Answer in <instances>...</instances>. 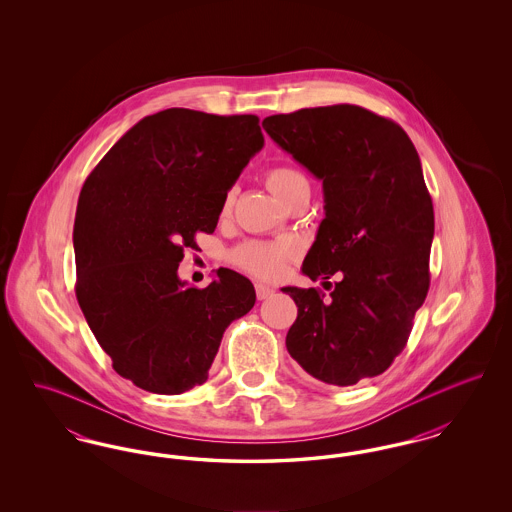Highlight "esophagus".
<instances>
[{
  "mask_svg": "<svg viewBox=\"0 0 512 512\" xmlns=\"http://www.w3.org/2000/svg\"><path fill=\"white\" fill-rule=\"evenodd\" d=\"M255 292H257V299H267L274 293V290L268 288L265 284H255Z\"/></svg>",
  "mask_w": 512,
  "mask_h": 512,
  "instance_id": "34e87169",
  "label": "esophagus"
}]
</instances>
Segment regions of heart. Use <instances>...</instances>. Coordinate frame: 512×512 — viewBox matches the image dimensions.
Listing matches in <instances>:
<instances>
[{
  "mask_svg": "<svg viewBox=\"0 0 512 512\" xmlns=\"http://www.w3.org/2000/svg\"><path fill=\"white\" fill-rule=\"evenodd\" d=\"M268 190L282 199L284 203L292 201L295 195L311 192V180L305 172L290 165H278L265 172ZM232 205V194H226L222 209L224 213ZM297 255V247L290 242H247L234 251L236 265L261 276L278 278L286 265Z\"/></svg>",
  "mask_w": 512,
  "mask_h": 512,
  "instance_id": "obj_1",
  "label": "heart"
}]
</instances>
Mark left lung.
Returning a JSON list of instances; mask_svg holds the SVG:
<instances>
[{
    "instance_id": "left-lung-1",
    "label": "left lung",
    "mask_w": 512,
    "mask_h": 512,
    "mask_svg": "<svg viewBox=\"0 0 512 512\" xmlns=\"http://www.w3.org/2000/svg\"><path fill=\"white\" fill-rule=\"evenodd\" d=\"M263 128L322 180L324 219L303 274L340 276L328 299L282 288L297 305L286 347L324 384L378 376L407 345L430 288L434 207L413 142L399 124L347 103L272 115Z\"/></svg>"
}]
</instances>
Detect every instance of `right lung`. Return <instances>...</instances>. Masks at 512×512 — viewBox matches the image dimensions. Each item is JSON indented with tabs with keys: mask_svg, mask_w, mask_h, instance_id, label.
<instances>
[{
	"mask_svg": "<svg viewBox=\"0 0 512 512\" xmlns=\"http://www.w3.org/2000/svg\"><path fill=\"white\" fill-rule=\"evenodd\" d=\"M265 144L259 117L172 107L144 117L86 178L74 219L76 299L113 368L178 395L201 386L228 324L255 305L230 268L203 290L178 278L184 247L215 232L228 190Z\"/></svg>",
	"mask_w": 512,
	"mask_h": 512,
	"instance_id": "right-lung-1",
	"label": "right lung"
}]
</instances>
